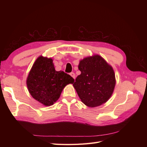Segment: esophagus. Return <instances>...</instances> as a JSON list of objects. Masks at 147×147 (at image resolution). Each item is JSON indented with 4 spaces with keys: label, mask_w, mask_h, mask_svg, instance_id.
<instances>
[{
    "label": "esophagus",
    "mask_w": 147,
    "mask_h": 147,
    "mask_svg": "<svg viewBox=\"0 0 147 147\" xmlns=\"http://www.w3.org/2000/svg\"><path fill=\"white\" fill-rule=\"evenodd\" d=\"M70 76L72 77L74 79L75 78V74L74 72H71V73L70 74Z\"/></svg>",
    "instance_id": "esophagus-1"
}]
</instances>
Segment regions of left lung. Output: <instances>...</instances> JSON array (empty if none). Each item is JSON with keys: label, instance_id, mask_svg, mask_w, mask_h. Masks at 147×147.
Listing matches in <instances>:
<instances>
[{"label": "left lung", "instance_id": "8db88e82", "mask_svg": "<svg viewBox=\"0 0 147 147\" xmlns=\"http://www.w3.org/2000/svg\"><path fill=\"white\" fill-rule=\"evenodd\" d=\"M81 74L73 84L82 102L90 107L103 104L112 96L115 86L114 71L99 55L80 61Z\"/></svg>", "mask_w": 147, "mask_h": 147}]
</instances>
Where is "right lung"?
<instances>
[{
  "label": "right lung",
  "instance_id": "add662e5",
  "mask_svg": "<svg viewBox=\"0 0 147 147\" xmlns=\"http://www.w3.org/2000/svg\"><path fill=\"white\" fill-rule=\"evenodd\" d=\"M74 82V79L69 74L55 70L52 59L42 56L35 61L27 78L30 95L46 106L54 104L64 88Z\"/></svg>",
  "mask_w": 147,
  "mask_h": 147
}]
</instances>
